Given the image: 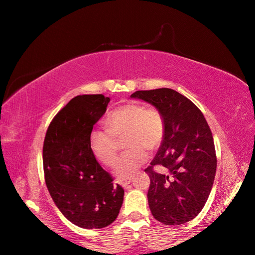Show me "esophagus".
Wrapping results in <instances>:
<instances>
[{
  "label": "esophagus",
  "mask_w": 255,
  "mask_h": 255,
  "mask_svg": "<svg viewBox=\"0 0 255 255\" xmlns=\"http://www.w3.org/2000/svg\"><path fill=\"white\" fill-rule=\"evenodd\" d=\"M131 181H132L131 177H126V178H121V180H117L115 183L118 184V185L123 186V187H126L131 183Z\"/></svg>",
  "instance_id": "1"
}]
</instances>
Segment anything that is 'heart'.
Here are the masks:
<instances>
[{"instance_id":"heart-1","label":"heart","mask_w":255,"mask_h":255,"mask_svg":"<svg viewBox=\"0 0 255 255\" xmlns=\"http://www.w3.org/2000/svg\"><path fill=\"white\" fill-rule=\"evenodd\" d=\"M106 130H93L90 134V150L100 164L112 166L116 160L117 140L124 136V147L128 149L115 165L117 177L130 176L148 159L145 149L159 147L164 136L163 117L154 108L138 103H128L106 116Z\"/></svg>"}]
</instances>
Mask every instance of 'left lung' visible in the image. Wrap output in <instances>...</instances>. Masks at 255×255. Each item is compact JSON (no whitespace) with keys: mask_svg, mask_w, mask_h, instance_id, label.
<instances>
[{"mask_svg":"<svg viewBox=\"0 0 255 255\" xmlns=\"http://www.w3.org/2000/svg\"><path fill=\"white\" fill-rule=\"evenodd\" d=\"M130 97L154 106L164 122L158 153L144 170L151 213L164 225L188 223L203 209L215 180L217 159L208 124L194 103L172 89L137 91ZM154 165L164 172H155Z\"/></svg>","mask_w":255,"mask_h":255,"instance_id":"8db88e82","label":"left lung"}]
</instances>
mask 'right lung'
I'll list each match as a JSON object with an SVG mask.
<instances>
[{"instance_id": "obj_1", "label": "right lung", "mask_w": 255, "mask_h": 255, "mask_svg": "<svg viewBox=\"0 0 255 255\" xmlns=\"http://www.w3.org/2000/svg\"><path fill=\"white\" fill-rule=\"evenodd\" d=\"M110 97L79 95L52 119L42 149L45 180L58 209L83 229H101L117 218L122 186L102 169L90 150L93 126L106 112Z\"/></svg>"}]
</instances>
